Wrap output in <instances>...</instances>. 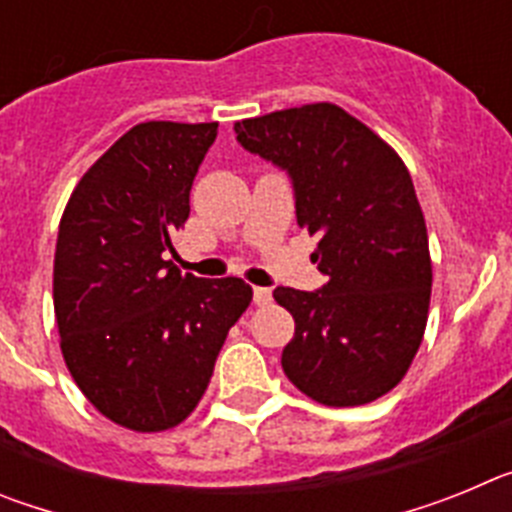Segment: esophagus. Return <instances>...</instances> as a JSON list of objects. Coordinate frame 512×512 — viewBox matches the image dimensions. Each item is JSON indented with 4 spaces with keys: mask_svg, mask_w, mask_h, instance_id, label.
<instances>
[{
    "mask_svg": "<svg viewBox=\"0 0 512 512\" xmlns=\"http://www.w3.org/2000/svg\"><path fill=\"white\" fill-rule=\"evenodd\" d=\"M253 302L259 307L269 305L271 302V289L269 287H253Z\"/></svg>",
    "mask_w": 512,
    "mask_h": 512,
    "instance_id": "esophagus-1",
    "label": "esophagus"
}]
</instances>
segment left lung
I'll list each match as a JSON object with an SVG mask.
<instances>
[{
	"mask_svg": "<svg viewBox=\"0 0 512 512\" xmlns=\"http://www.w3.org/2000/svg\"><path fill=\"white\" fill-rule=\"evenodd\" d=\"M238 143L289 176L297 223L320 235L328 282L274 289L295 318L282 369L312 400L351 408L390 392L423 341L428 233L413 179L382 138L328 102L235 122Z\"/></svg>",
	"mask_w": 512,
	"mask_h": 512,
	"instance_id": "1",
	"label": "left lung"
}]
</instances>
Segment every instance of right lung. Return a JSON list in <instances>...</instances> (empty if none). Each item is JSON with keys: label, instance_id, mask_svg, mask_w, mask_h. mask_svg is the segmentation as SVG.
<instances>
[{"label": "right lung", "instance_id": "1", "mask_svg": "<svg viewBox=\"0 0 512 512\" xmlns=\"http://www.w3.org/2000/svg\"><path fill=\"white\" fill-rule=\"evenodd\" d=\"M215 138L217 122H140L81 176L61 217L63 359L94 408L133 431H166L197 408L253 295L243 279L182 274L169 259Z\"/></svg>", "mask_w": 512, "mask_h": 512}]
</instances>
